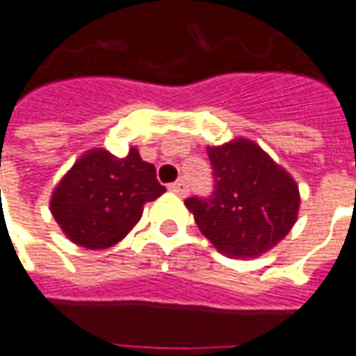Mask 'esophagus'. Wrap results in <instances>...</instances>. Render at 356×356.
Masks as SVG:
<instances>
[{"mask_svg": "<svg viewBox=\"0 0 356 356\" xmlns=\"http://www.w3.org/2000/svg\"><path fill=\"white\" fill-rule=\"evenodd\" d=\"M168 190L174 193H178L180 197H184L186 193H188V182H186V178H180V180H176L168 186Z\"/></svg>", "mask_w": 356, "mask_h": 356, "instance_id": "esophagus-1", "label": "esophagus"}]
</instances>
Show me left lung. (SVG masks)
<instances>
[{"label": "left lung", "instance_id": "obj_1", "mask_svg": "<svg viewBox=\"0 0 356 356\" xmlns=\"http://www.w3.org/2000/svg\"><path fill=\"white\" fill-rule=\"evenodd\" d=\"M207 154L213 192L184 202L200 230L229 257H256L273 248L296 220L295 180L246 139L209 147Z\"/></svg>", "mask_w": 356, "mask_h": 356}]
</instances>
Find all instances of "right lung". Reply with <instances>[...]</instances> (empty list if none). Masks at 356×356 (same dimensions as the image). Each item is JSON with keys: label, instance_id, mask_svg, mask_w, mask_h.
Returning a JSON list of instances; mask_svg holds the SVG:
<instances>
[{"label": "right lung", "instance_id": "1", "mask_svg": "<svg viewBox=\"0 0 356 356\" xmlns=\"http://www.w3.org/2000/svg\"><path fill=\"white\" fill-rule=\"evenodd\" d=\"M164 193L151 163L137 149L116 156L104 149L83 154L51 195V215L83 248L118 244L141 219L143 205Z\"/></svg>", "mask_w": 356, "mask_h": 356}]
</instances>
